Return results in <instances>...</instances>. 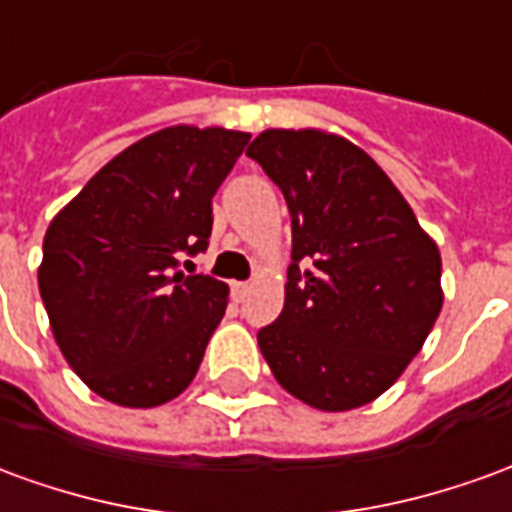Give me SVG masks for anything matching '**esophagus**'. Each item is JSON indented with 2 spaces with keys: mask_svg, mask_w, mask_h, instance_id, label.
Wrapping results in <instances>:
<instances>
[{
  "mask_svg": "<svg viewBox=\"0 0 512 512\" xmlns=\"http://www.w3.org/2000/svg\"><path fill=\"white\" fill-rule=\"evenodd\" d=\"M230 290H233L235 301H244L246 293H249V282H233V285H230Z\"/></svg>",
  "mask_w": 512,
  "mask_h": 512,
  "instance_id": "obj_1",
  "label": "esophagus"
}]
</instances>
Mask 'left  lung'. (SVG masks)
<instances>
[{"mask_svg": "<svg viewBox=\"0 0 512 512\" xmlns=\"http://www.w3.org/2000/svg\"><path fill=\"white\" fill-rule=\"evenodd\" d=\"M246 156L282 189L293 224L285 307L257 345L301 403L367 406L403 376L439 318V246L345 136L268 128Z\"/></svg>", "mask_w": 512, "mask_h": 512, "instance_id": "1", "label": "left lung"}]
</instances>
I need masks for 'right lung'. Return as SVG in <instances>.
Segmentation results:
<instances>
[{
    "label": "right lung",
    "mask_w": 512,
    "mask_h": 512,
    "mask_svg": "<svg viewBox=\"0 0 512 512\" xmlns=\"http://www.w3.org/2000/svg\"><path fill=\"white\" fill-rule=\"evenodd\" d=\"M249 134L169 126L117 153L51 219L38 288L65 362L109 403L153 408L200 370L230 288L183 274ZM191 263V260H186Z\"/></svg>",
    "instance_id": "right-lung-1"
}]
</instances>
